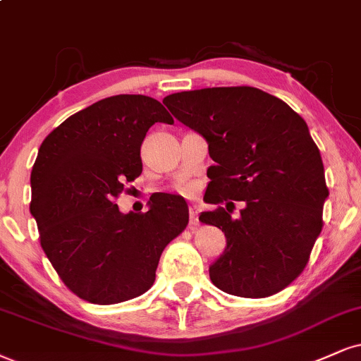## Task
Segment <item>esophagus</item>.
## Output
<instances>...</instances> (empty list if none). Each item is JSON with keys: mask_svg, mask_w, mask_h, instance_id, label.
I'll return each mask as SVG.
<instances>
[{"mask_svg": "<svg viewBox=\"0 0 361 361\" xmlns=\"http://www.w3.org/2000/svg\"><path fill=\"white\" fill-rule=\"evenodd\" d=\"M189 226L190 228H197L199 226V214L194 207L189 209Z\"/></svg>", "mask_w": 361, "mask_h": 361, "instance_id": "esophagus-1", "label": "esophagus"}]
</instances>
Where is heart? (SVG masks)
Returning a JSON list of instances; mask_svg holds the SVG:
<instances>
[{
  "mask_svg": "<svg viewBox=\"0 0 361 361\" xmlns=\"http://www.w3.org/2000/svg\"><path fill=\"white\" fill-rule=\"evenodd\" d=\"M184 192H185V194H190V192H192V190H190L189 188H185V189H184Z\"/></svg>",
  "mask_w": 361,
  "mask_h": 361,
  "instance_id": "1",
  "label": "heart"
}]
</instances>
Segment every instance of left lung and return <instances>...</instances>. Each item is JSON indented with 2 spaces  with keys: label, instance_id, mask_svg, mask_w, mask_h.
<instances>
[{
  "label": "left lung",
  "instance_id": "obj_1",
  "mask_svg": "<svg viewBox=\"0 0 361 361\" xmlns=\"http://www.w3.org/2000/svg\"><path fill=\"white\" fill-rule=\"evenodd\" d=\"M164 104L206 139L214 166L204 194L226 204L199 219L219 228L226 249L209 266L224 293L266 298L293 283L323 228L328 197L323 160L308 126L278 97L255 87L172 93ZM233 200H243L233 218Z\"/></svg>",
  "mask_w": 361,
  "mask_h": 361
}]
</instances>
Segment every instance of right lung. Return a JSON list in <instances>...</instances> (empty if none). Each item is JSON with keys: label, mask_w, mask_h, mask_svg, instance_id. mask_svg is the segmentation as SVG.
Masks as SVG:
<instances>
[{"label": "right lung", "mask_w": 361, "mask_h": 361, "mask_svg": "<svg viewBox=\"0 0 361 361\" xmlns=\"http://www.w3.org/2000/svg\"><path fill=\"white\" fill-rule=\"evenodd\" d=\"M155 122L172 123L152 97L115 95L48 133L31 171L30 212L61 281L82 300L115 305L154 284L164 247L185 229L189 207L155 194L144 214L115 199L142 173L140 145Z\"/></svg>", "instance_id": "right-lung-1"}]
</instances>
